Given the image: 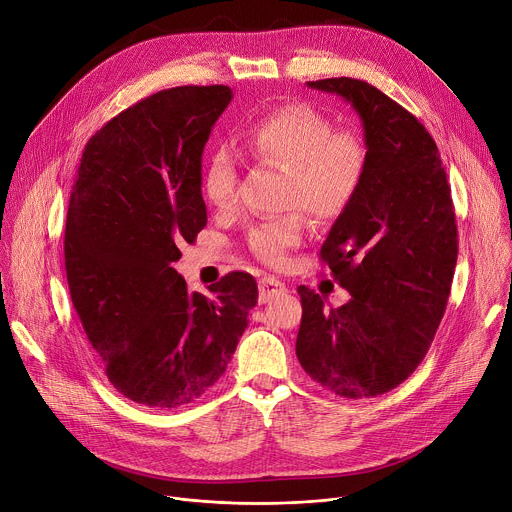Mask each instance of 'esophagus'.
<instances>
[{
    "label": "esophagus",
    "instance_id": "1",
    "mask_svg": "<svg viewBox=\"0 0 512 512\" xmlns=\"http://www.w3.org/2000/svg\"><path fill=\"white\" fill-rule=\"evenodd\" d=\"M281 294H285V285L279 279H275L271 275H265L259 279V304H267L269 300H273Z\"/></svg>",
    "mask_w": 512,
    "mask_h": 512
}]
</instances>
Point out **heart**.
I'll return each instance as SVG.
<instances>
[{"mask_svg": "<svg viewBox=\"0 0 512 512\" xmlns=\"http://www.w3.org/2000/svg\"><path fill=\"white\" fill-rule=\"evenodd\" d=\"M249 154L261 164L287 170L285 206H304L318 221H334L352 204L367 150L358 135L334 131V123L308 105H285L259 119L245 135ZM204 196L218 210L239 200V168L231 152L210 156L202 178ZM304 237V216L287 212L257 225L249 235L251 251L269 265H281Z\"/></svg>", "mask_w": 512, "mask_h": 512, "instance_id": "heart-1", "label": "heart"}]
</instances>
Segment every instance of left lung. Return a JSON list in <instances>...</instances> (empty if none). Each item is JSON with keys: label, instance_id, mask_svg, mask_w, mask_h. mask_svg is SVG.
Listing matches in <instances>:
<instances>
[{"label": "left lung", "instance_id": "8db88e82", "mask_svg": "<svg viewBox=\"0 0 512 512\" xmlns=\"http://www.w3.org/2000/svg\"><path fill=\"white\" fill-rule=\"evenodd\" d=\"M308 87L358 113L367 170L320 251L350 300L328 308L300 285L296 354L328 391L369 399L417 369L444 318L458 259L452 190L433 137L399 103L348 77Z\"/></svg>", "mask_w": 512, "mask_h": 512}]
</instances>
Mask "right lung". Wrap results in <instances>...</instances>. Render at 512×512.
Masks as SVG:
<instances>
[{
	"instance_id": "add662e5",
	"label": "right lung",
	"mask_w": 512,
	"mask_h": 512,
	"mask_svg": "<svg viewBox=\"0 0 512 512\" xmlns=\"http://www.w3.org/2000/svg\"><path fill=\"white\" fill-rule=\"evenodd\" d=\"M233 99L225 85L176 87L135 103L87 143L70 192L64 265L87 338L127 399L172 409L227 371L257 304L233 271L188 291L180 245L206 227L202 152Z\"/></svg>"
}]
</instances>
